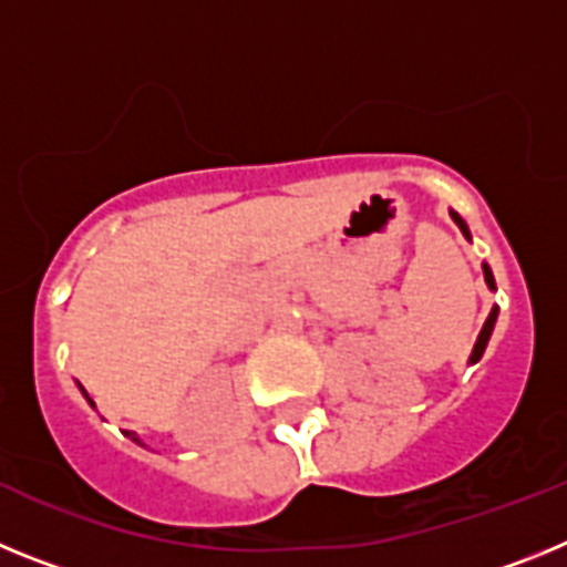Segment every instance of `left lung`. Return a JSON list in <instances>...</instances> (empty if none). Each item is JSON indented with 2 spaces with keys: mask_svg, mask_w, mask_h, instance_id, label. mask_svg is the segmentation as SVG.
I'll use <instances>...</instances> for the list:
<instances>
[{
  "mask_svg": "<svg viewBox=\"0 0 567 567\" xmlns=\"http://www.w3.org/2000/svg\"><path fill=\"white\" fill-rule=\"evenodd\" d=\"M452 218H454V221H457V227L463 229V235H465V238H471V235H468V227H465V221H463V218H460L457 213H452ZM483 272H485V284H488L491 289H497V284H494V275H491V269L485 267V264H483ZM494 320H497V307L491 309V315H488V320H485L483 332H480L477 343H474V352H471V363H477V360L483 358L485 346H488V338H491V332H494Z\"/></svg>",
  "mask_w": 567,
  "mask_h": 567,
  "instance_id": "obj_1",
  "label": "left lung"
}]
</instances>
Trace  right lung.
Wrapping results in <instances>:
<instances>
[{
	"label": "right lung",
	"instance_id": "obj_1",
	"mask_svg": "<svg viewBox=\"0 0 567 567\" xmlns=\"http://www.w3.org/2000/svg\"><path fill=\"white\" fill-rule=\"evenodd\" d=\"M84 398H87V394H84Z\"/></svg>",
	"mask_w": 567,
	"mask_h": 567
}]
</instances>
